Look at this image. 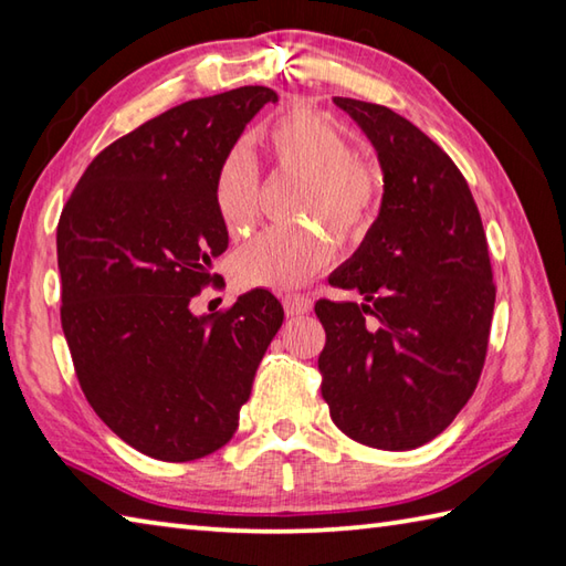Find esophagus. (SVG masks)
Listing matches in <instances>:
<instances>
[{
	"mask_svg": "<svg viewBox=\"0 0 566 566\" xmlns=\"http://www.w3.org/2000/svg\"><path fill=\"white\" fill-rule=\"evenodd\" d=\"M283 307H285L287 317H300V315H307L310 310H313V300H310L307 295H300V293H287V295H283Z\"/></svg>",
	"mask_w": 566,
	"mask_h": 566,
	"instance_id": "1",
	"label": "esophagus"
}]
</instances>
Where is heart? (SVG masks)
Segmentation results:
<instances>
[{
    "label": "heart",
    "instance_id": "b5f03b06",
    "mask_svg": "<svg viewBox=\"0 0 566 566\" xmlns=\"http://www.w3.org/2000/svg\"><path fill=\"white\" fill-rule=\"evenodd\" d=\"M271 154L283 170L305 176L297 214L332 222L344 244H359L380 210L384 186L378 170L356 156L342 126L313 107H297L275 119L269 132ZM261 170L244 144L224 154L214 176V207L229 234H244L256 222ZM332 256V239L322 227L269 229L232 256L239 287L291 291L307 283Z\"/></svg>",
    "mask_w": 566,
    "mask_h": 566
}]
</instances>
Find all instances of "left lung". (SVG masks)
Masks as SVG:
<instances>
[{"instance_id":"8db88e82","label":"left lung","mask_w":566,"mask_h":566,"mask_svg":"<svg viewBox=\"0 0 566 566\" xmlns=\"http://www.w3.org/2000/svg\"><path fill=\"white\" fill-rule=\"evenodd\" d=\"M384 168L380 214L317 300V366L332 422L366 447L406 452L447 430L486 361L495 283L479 207L440 146L394 109L334 97Z\"/></svg>"}]
</instances>
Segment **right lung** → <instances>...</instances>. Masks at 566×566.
Segmentation results:
<instances>
[{"instance_id":"add662e5","label":"right lung","mask_w":566,"mask_h":566,"mask_svg":"<svg viewBox=\"0 0 566 566\" xmlns=\"http://www.w3.org/2000/svg\"><path fill=\"white\" fill-rule=\"evenodd\" d=\"M247 85L182 102L112 142L57 219L61 325L75 376L107 428L136 452L190 461L239 428L283 307L269 291L195 317L229 244L214 176L266 102Z\"/></svg>"}]
</instances>
